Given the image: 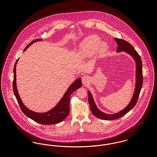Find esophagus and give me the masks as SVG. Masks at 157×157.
Instances as JSON below:
<instances>
[{
	"label": "esophagus",
	"instance_id": "34e87169",
	"mask_svg": "<svg viewBox=\"0 0 157 157\" xmlns=\"http://www.w3.org/2000/svg\"><path fill=\"white\" fill-rule=\"evenodd\" d=\"M82 83L83 85H87L89 83V78L86 76H84L82 77Z\"/></svg>",
	"mask_w": 157,
	"mask_h": 157
}]
</instances>
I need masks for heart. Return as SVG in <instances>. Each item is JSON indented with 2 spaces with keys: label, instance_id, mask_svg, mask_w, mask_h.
Returning a JSON list of instances; mask_svg holds the SVG:
<instances>
[{
  "label": "heart",
  "instance_id": "obj_1",
  "mask_svg": "<svg viewBox=\"0 0 157 157\" xmlns=\"http://www.w3.org/2000/svg\"><path fill=\"white\" fill-rule=\"evenodd\" d=\"M109 50V45L106 42H101L97 35H90L81 42L78 46V54L82 59L93 56L96 52L100 56H104Z\"/></svg>",
  "mask_w": 157,
  "mask_h": 157
}]
</instances>
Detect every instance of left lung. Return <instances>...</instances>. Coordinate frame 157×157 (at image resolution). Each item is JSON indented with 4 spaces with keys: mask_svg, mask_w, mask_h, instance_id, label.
Wrapping results in <instances>:
<instances>
[{
    "mask_svg": "<svg viewBox=\"0 0 157 157\" xmlns=\"http://www.w3.org/2000/svg\"><path fill=\"white\" fill-rule=\"evenodd\" d=\"M114 39L118 45L117 52L123 51L124 52L131 56L135 62V85L134 94L129 104L120 111L111 114L106 113L100 111L97 106L91 92L90 90H88L90 108L92 114L98 118L107 120H115L120 118L129 112L130 110H131L136 103L143 85L142 62L140 56L135 51L134 48L128 42L117 38H114Z\"/></svg>",
    "mask_w": 157,
    "mask_h": 157,
    "instance_id": "obj_1",
    "label": "left lung"
}]
</instances>
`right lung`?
<instances>
[{
	"label": "right lung",
	"mask_w": 157,
	"mask_h": 157,
	"mask_svg": "<svg viewBox=\"0 0 157 157\" xmlns=\"http://www.w3.org/2000/svg\"><path fill=\"white\" fill-rule=\"evenodd\" d=\"M42 40V39L34 40L26 46L23 52H25L29 46L33 44L34 43ZM18 60L15 63L14 67V80L13 87L14 94L21 107V109L24 113V114L26 115L29 118H30L31 119L35 121L36 122L42 124H54L63 121L67 117L69 113V101L71 95L75 90L80 88L82 86V78H77L70 85V86L67 88V90L65 92L63 97L61 98L59 102L51 110L44 113L34 112L30 110L26 106H25L18 92L16 85V65L18 62Z\"/></svg>",
	"instance_id": "obj_1"
}]
</instances>
